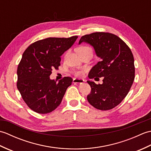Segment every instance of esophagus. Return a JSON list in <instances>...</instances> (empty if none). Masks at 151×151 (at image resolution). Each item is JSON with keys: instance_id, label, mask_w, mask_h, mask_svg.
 Here are the masks:
<instances>
[{"instance_id": "obj_1", "label": "esophagus", "mask_w": 151, "mask_h": 151, "mask_svg": "<svg viewBox=\"0 0 151 151\" xmlns=\"http://www.w3.org/2000/svg\"><path fill=\"white\" fill-rule=\"evenodd\" d=\"M84 80L81 78H74L73 81L74 84H82V83H84Z\"/></svg>"}]
</instances>
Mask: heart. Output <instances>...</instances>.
<instances>
[{"mask_svg":"<svg viewBox=\"0 0 151 151\" xmlns=\"http://www.w3.org/2000/svg\"><path fill=\"white\" fill-rule=\"evenodd\" d=\"M87 50H92L89 47L87 46V45H82L78 49V53H81L83 52H85V51H87ZM67 54H68V52L66 53V56L67 55ZM84 70H76V71L75 72V74L76 76H81L83 75H84Z\"/></svg>","mask_w":151,"mask_h":151,"instance_id":"heart-1","label":"heart"}]
</instances>
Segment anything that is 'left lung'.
I'll list each match as a JSON object with an SVG mask.
<instances>
[{
    "instance_id": "1",
    "label": "left lung",
    "mask_w": 151,
    "mask_h": 151,
    "mask_svg": "<svg viewBox=\"0 0 151 151\" xmlns=\"http://www.w3.org/2000/svg\"><path fill=\"white\" fill-rule=\"evenodd\" d=\"M89 44L101 61L92 67L89 78L103 77L102 84L88 81L91 91L89 104L98 110H108L120 104L127 95L135 77L132 51L121 38L107 32L85 35L79 41Z\"/></svg>"
}]
</instances>
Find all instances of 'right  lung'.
<instances>
[{
    "label": "right lung",
    "instance_id": "right-lung-1",
    "mask_svg": "<svg viewBox=\"0 0 151 151\" xmlns=\"http://www.w3.org/2000/svg\"><path fill=\"white\" fill-rule=\"evenodd\" d=\"M77 36L49 37L28 47L17 67L18 90L31 110L45 114L52 111L62 101L73 79L65 76L58 82L50 78L60 65L61 56L72 47Z\"/></svg>",
    "mask_w": 151,
    "mask_h": 151
}]
</instances>
